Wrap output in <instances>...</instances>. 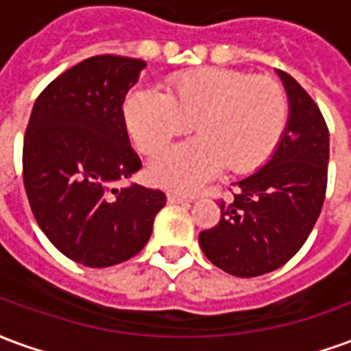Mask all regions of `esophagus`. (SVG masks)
<instances>
[{
    "instance_id": "obj_1",
    "label": "esophagus",
    "mask_w": 351,
    "mask_h": 351,
    "mask_svg": "<svg viewBox=\"0 0 351 351\" xmlns=\"http://www.w3.org/2000/svg\"><path fill=\"white\" fill-rule=\"evenodd\" d=\"M167 199L169 203H173V205H184V203H191V201L195 199V195H184V193H176V191H173V193H169Z\"/></svg>"
}]
</instances>
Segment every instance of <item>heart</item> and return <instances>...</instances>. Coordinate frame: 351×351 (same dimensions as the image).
Returning a JSON list of instances; mask_svg holds the SVG:
<instances>
[{
	"label": "heart",
	"mask_w": 351,
	"mask_h": 351,
	"mask_svg": "<svg viewBox=\"0 0 351 351\" xmlns=\"http://www.w3.org/2000/svg\"><path fill=\"white\" fill-rule=\"evenodd\" d=\"M284 86L252 73L208 67L176 75L167 92L138 88L123 103V118L141 152L156 154L195 122L197 137L171 146L150 161L156 184L193 190L228 165L235 175L256 171L286 131Z\"/></svg>",
	"instance_id": "obj_1"
}]
</instances>
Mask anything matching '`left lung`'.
<instances>
[{"instance_id":"left-lung-1","label":"left lung","mask_w":351,"mask_h":351,"mask_svg":"<svg viewBox=\"0 0 351 351\" xmlns=\"http://www.w3.org/2000/svg\"><path fill=\"white\" fill-rule=\"evenodd\" d=\"M289 116L271 160L235 182L218 226L199 233L210 263L241 278L276 271L306 243L324 206L329 130L304 88L278 71Z\"/></svg>"}]
</instances>
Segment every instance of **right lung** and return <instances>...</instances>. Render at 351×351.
Segmentation results:
<instances>
[{"mask_svg":"<svg viewBox=\"0 0 351 351\" xmlns=\"http://www.w3.org/2000/svg\"><path fill=\"white\" fill-rule=\"evenodd\" d=\"M146 64L88 58L37 97L24 135V188L35 220L64 256L112 267L145 248L165 193L138 184L114 188L143 167L122 105Z\"/></svg>","mask_w":351,"mask_h":351,"instance_id":"1","label":"right lung"}]
</instances>
